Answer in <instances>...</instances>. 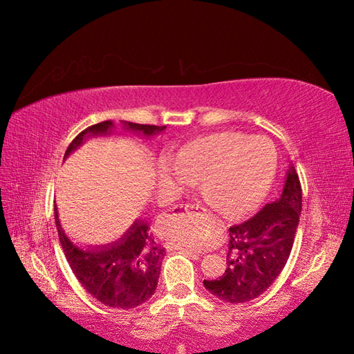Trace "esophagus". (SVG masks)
I'll return each mask as SVG.
<instances>
[{"mask_svg":"<svg viewBox=\"0 0 354 354\" xmlns=\"http://www.w3.org/2000/svg\"><path fill=\"white\" fill-rule=\"evenodd\" d=\"M199 213H202V209H201L199 207L185 205V207L181 208V209H176V212L173 213V214H169L167 219H173V217H178V216H189V214H199ZM170 248H171V250H184L183 246H178V245H173V243L170 245ZM185 252H189V254L192 255V257H194V259L199 257V254L192 251V250H185Z\"/></svg>","mask_w":354,"mask_h":354,"instance_id":"34e87169","label":"esophagus"}]
</instances>
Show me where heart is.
I'll return each instance as SVG.
<instances>
[{
  "instance_id": "1",
  "label": "heart",
  "mask_w": 354,
  "mask_h": 354,
  "mask_svg": "<svg viewBox=\"0 0 354 354\" xmlns=\"http://www.w3.org/2000/svg\"><path fill=\"white\" fill-rule=\"evenodd\" d=\"M173 165L183 175L202 181V190L225 216L239 217L259 205L272 183L277 152L266 138H248L240 132H217L194 140L173 156ZM162 185L171 178L162 171ZM169 236L183 246L201 248L209 242L204 230L179 225Z\"/></svg>"
}]
</instances>
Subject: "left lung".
Here are the masks:
<instances>
[{
	"label": "left lung",
	"mask_w": 354,
	"mask_h": 354,
	"mask_svg": "<svg viewBox=\"0 0 354 354\" xmlns=\"http://www.w3.org/2000/svg\"><path fill=\"white\" fill-rule=\"evenodd\" d=\"M301 184L290 165L281 196L243 223L230 228L227 269L205 289L227 303H246L260 297L281 274L292 251L301 214Z\"/></svg>",
	"instance_id": "obj_1"
}]
</instances>
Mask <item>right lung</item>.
<instances>
[{
	"label": "right lung",
	"instance_id": "1",
	"mask_svg": "<svg viewBox=\"0 0 354 354\" xmlns=\"http://www.w3.org/2000/svg\"><path fill=\"white\" fill-rule=\"evenodd\" d=\"M122 123L126 131L137 132L145 137H152L165 129V126ZM112 127L114 123L111 120L86 127L71 141L65 158L86 138L109 135ZM55 221L65 257L89 295L104 306L126 310L146 303L153 295L161 274L165 248L155 242L147 222L135 221L132 227L114 243L84 250L66 237L59 221L56 205Z\"/></svg>",
	"mask_w": 354,
	"mask_h": 354
}]
</instances>
